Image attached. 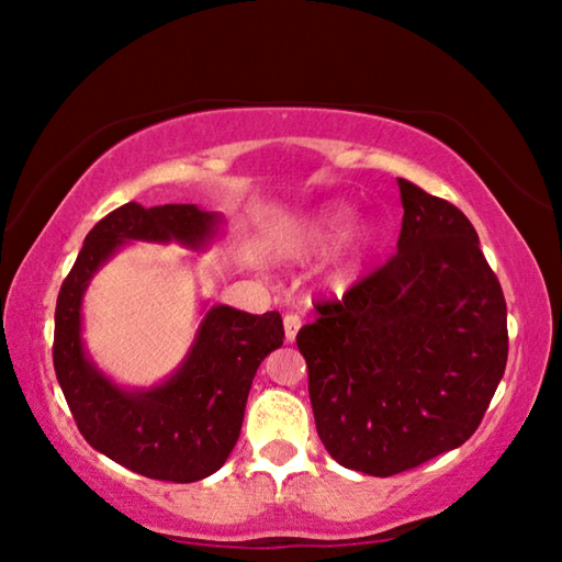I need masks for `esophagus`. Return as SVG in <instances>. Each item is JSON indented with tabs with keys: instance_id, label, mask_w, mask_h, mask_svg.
<instances>
[{
	"instance_id": "obj_1",
	"label": "esophagus",
	"mask_w": 562,
	"mask_h": 562,
	"mask_svg": "<svg viewBox=\"0 0 562 562\" xmlns=\"http://www.w3.org/2000/svg\"><path fill=\"white\" fill-rule=\"evenodd\" d=\"M284 339L288 341H294V337H297V331H300V327H302V319L297 317V315H284Z\"/></svg>"
}]
</instances>
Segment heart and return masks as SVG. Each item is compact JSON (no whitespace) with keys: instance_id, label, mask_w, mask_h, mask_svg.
Segmentation results:
<instances>
[{"instance_id":"obj_1","label":"heart","mask_w":562,"mask_h":562,"mask_svg":"<svg viewBox=\"0 0 562 562\" xmlns=\"http://www.w3.org/2000/svg\"><path fill=\"white\" fill-rule=\"evenodd\" d=\"M345 217L347 211H341V207H327V211H322L315 217H310V221H304L300 227H294V231L282 240L280 252L290 255V258H302V255L319 250V247H325L331 237L339 233ZM361 243H364L361 233H349L345 240L339 243L337 250L329 255V260L325 265V280L329 288H347L351 278H355L361 255Z\"/></svg>"}]
</instances>
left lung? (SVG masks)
<instances>
[{"label": "left lung", "mask_w": 562, "mask_h": 562, "mask_svg": "<svg viewBox=\"0 0 562 562\" xmlns=\"http://www.w3.org/2000/svg\"><path fill=\"white\" fill-rule=\"evenodd\" d=\"M398 190V252L297 335L322 443L379 479L469 441L508 359L506 297L471 221L404 178Z\"/></svg>", "instance_id": "8db88e82"}]
</instances>
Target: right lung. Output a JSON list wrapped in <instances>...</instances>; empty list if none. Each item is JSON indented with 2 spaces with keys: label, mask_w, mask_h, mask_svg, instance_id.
<instances>
[{
  "label": "right lung",
  "mask_w": 562,
  "mask_h": 562,
  "mask_svg": "<svg viewBox=\"0 0 562 562\" xmlns=\"http://www.w3.org/2000/svg\"><path fill=\"white\" fill-rule=\"evenodd\" d=\"M217 225L221 215L198 205H121L93 225L56 300L54 372L76 426L111 461L156 481L193 483L225 463L255 372L282 347L280 312L247 315L215 304L173 376L150 389H121L87 357L81 300L93 272L128 240L205 247Z\"/></svg>",
  "instance_id": "1"
}]
</instances>
